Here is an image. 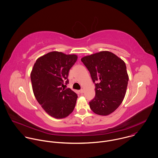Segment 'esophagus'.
<instances>
[{"instance_id": "obj_1", "label": "esophagus", "mask_w": 158, "mask_h": 158, "mask_svg": "<svg viewBox=\"0 0 158 158\" xmlns=\"http://www.w3.org/2000/svg\"><path fill=\"white\" fill-rule=\"evenodd\" d=\"M79 92L80 94H83V93H84V90H83V89H81V90H80Z\"/></svg>"}]
</instances>
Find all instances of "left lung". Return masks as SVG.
<instances>
[{
    "instance_id": "1",
    "label": "left lung",
    "mask_w": 158,
    "mask_h": 158,
    "mask_svg": "<svg viewBox=\"0 0 158 158\" xmlns=\"http://www.w3.org/2000/svg\"><path fill=\"white\" fill-rule=\"evenodd\" d=\"M81 61L95 84L96 95L89 102L90 109L99 115L110 114L122 104L126 95L129 81L126 64L109 51L85 56Z\"/></svg>"
}]
</instances>
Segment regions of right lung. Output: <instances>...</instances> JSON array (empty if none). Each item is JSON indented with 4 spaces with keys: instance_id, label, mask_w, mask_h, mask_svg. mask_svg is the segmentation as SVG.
<instances>
[{
    "instance_id": "add662e5",
    "label": "right lung",
    "mask_w": 158,
    "mask_h": 158,
    "mask_svg": "<svg viewBox=\"0 0 158 158\" xmlns=\"http://www.w3.org/2000/svg\"><path fill=\"white\" fill-rule=\"evenodd\" d=\"M77 59L75 54L52 51L39 57L32 68L33 94L44 111L54 118L68 117L76 106L77 94L63 88L69 83V71Z\"/></svg>"
}]
</instances>
